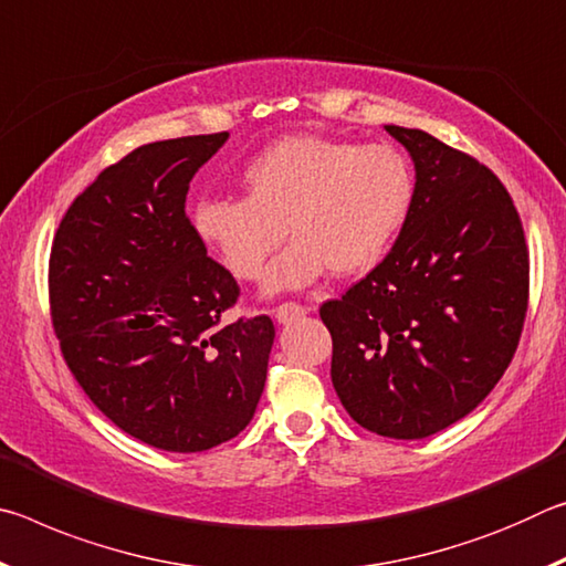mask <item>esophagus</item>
Wrapping results in <instances>:
<instances>
[{
    "instance_id": "34e87169",
    "label": "esophagus",
    "mask_w": 566,
    "mask_h": 566,
    "mask_svg": "<svg viewBox=\"0 0 566 566\" xmlns=\"http://www.w3.org/2000/svg\"><path fill=\"white\" fill-rule=\"evenodd\" d=\"M306 314V310L302 304H296V302H284V304H280L274 310V317L280 319L282 324H290V322H294V319H300V317H304Z\"/></svg>"
}]
</instances>
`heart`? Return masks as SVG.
<instances>
[{"label": "heart", "mask_w": 566, "mask_h": 566, "mask_svg": "<svg viewBox=\"0 0 566 566\" xmlns=\"http://www.w3.org/2000/svg\"><path fill=\"white\" fill-rule=\"evenodd\" d=\"M247 197H209L191 227L244 282L260 280L286 229L266 292L302 290L324 272L359 276L385 260L415 202V171L397 147L286 134L249 159Z\"/></svg>", "instance_id": "1"}]
</instances>
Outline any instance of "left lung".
Masks as SVG:
<instances>
[{
    "label": "left lung",
    "instance_id": "obj_1",
    "mask_svg": "<svg viewBox=\"0 0 566 566\" xmlns=\"http://www.w3.org/2000/svg\"><path fill=\"white\" fill-rule=\"evenodd\" d=\"M415 159V202L391 252L324 302L332 385L349 417L424 439L476 409L510 367L530 304V249L490 167L387 124Z\"/></svg>",
    "mask_w": 566,
    "mask_h": 566
}]
</instances>
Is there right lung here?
<instances>
[{
  "label": "right lung",
  "mask_w": 566,
  "mask_h": 566,
  "mask_svg": "<svg viewBox=\"0 0 566 566\" xmlns=\"http://www.w3.org/2000/svg\"><path fill=\"white\" fill-rule=\"evenodd\" d=\"M229 132L142 145L74 199L50 254V312L66 367L122 432L165 452L237 437L260 405L274 324L224 322L232 272L185 212L189 181Z\"/></svg>",
  "instance_id": "add662e5"
}]
</instances>
